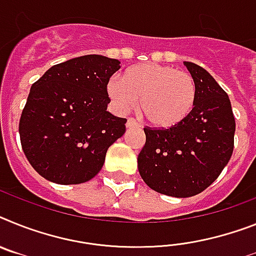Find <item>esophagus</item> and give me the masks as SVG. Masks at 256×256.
I'll return each instance as SVG.
<instances>
[{"instance_id":"1","label":"esophagus","mask_w":256,"mask_h":256,"mask_svg":"<svg viewBox=\"0 0 256 256\" xmlns=\"http://www.w3.org/2000/svg\"><path fill=\"white\" fill-rule=\"evenodd\" d=\"M126 128H139V124L135 121L134 118H128V122H126Z\"/></svg>"}]
</instances>
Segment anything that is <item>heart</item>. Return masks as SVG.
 <instances>
[{"label":"heart","instance_id":"obj_1","mask_svg":"<svg viewBox=\"0 0 256 256\" xmlns=\"http://www.w3.org/2000/svg\"><path fill=\"white\" fill-rule=\"evenodd\" d=\"M106 91L120 112L128 110L139 102L146 121L156 128H172L186 121L198 96L192 75L156 64L128 68L121 80H109Z\"/></svg>","mask_w":256,"mask_h":256}]
</instances>
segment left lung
<instances>
[{
  "mask_svg": "<svg viewBox=\"0 0 256 256\" xmlns=\"http://www.w3.org/2000/svg\"><path fill=\"white\" fill-rule=\"evenodd\" d=\"M196 82V104L190 117L172 128H144L138 156L139 174L160 194L188 198L220 176L233 154L234 121L226 92L206 68L184 62Z\"/></svg>",
  "mask_w": 256,
  "mask_h": 256,
  "instance_id": "8db88e82",
  "label": "left lung"
}]
</instances>
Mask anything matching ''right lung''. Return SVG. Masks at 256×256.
Returning a JSON list of instances; mask_svg holds the SVG:
<instances>
[{
    "instance_id": "right-lung-1",
    "label": "right lung",
    "mask_w": 256,
    "mask_h": 256,
    "mask_svg": "<svg viewBox=\"0 0 256 256\" xmlns=\"http://www.w3.org/2000/svg\"><path fill=\"white\" fill-rule=\"evenodd\" d=\"M121 62L88 54L52 66L34 83L19 121L26 158L38 174L58 184L87 182L126 132V118L106 110V86Z\"/></svg>"
}]
</instances>
